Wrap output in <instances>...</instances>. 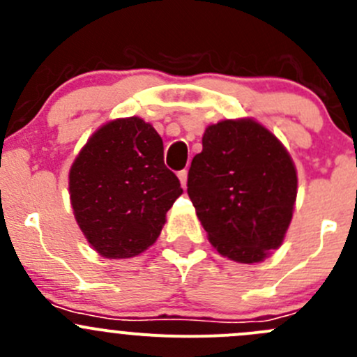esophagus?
I'll return each instance as SVG.
<instances>
[{"label":"esophagus","instance_id":"obj_1","mask_svg":"<svg viewBox=\"0 0 357 357\" xmlns=\"http://www.w3.org/2000/svg\"><path fill=\"white\" fill-rule=\"evenodd\" d=\"M178 178H179V183H181L183 190H186V181H188V171H186V169L179 171L178 172Z\"/></svg>","mask_w":357,"mask_h":357}]
</instances>
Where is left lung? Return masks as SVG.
Listing matches in <instances>:
<instances>
[{"instance_id":"1","label":"left lung","mask_w":357,"mask_h":357,"mask_svg":"<svg viewBox=\"0 0 357 357\" xmlns=\"http://www.w3.org/2000/svg\"><path fill=\"white\" fill-rule=\"evenodd\" d=\"M188 197L218 252L252 264L283 243L297 197L285 146L254 119L205 129L188 171Z\"/></svg>"}]
</instances>
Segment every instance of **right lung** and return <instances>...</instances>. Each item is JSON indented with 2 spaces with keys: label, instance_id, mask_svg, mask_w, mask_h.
I'll use <instances>...</instances> for the list:
<instances>
[{
  "label": "right lung",
  "instance_id": "obj_1",
  "mask_svg": "<svg viewBox=\"0 0 357 357\" xmlns=\"http://www.w3.org/2000/svg\"><path fill=\"white\" fill-rule=\"evenodd\" d=\"M82 235L102 257L128 259L155 243L183 193L164 165V143L139 117L115 119L93 132L68 172Z\"/></svg>",
  "mask_w": 357,
  "mask_h": 357
}]
</instances>
